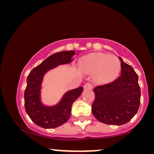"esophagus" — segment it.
<instances>
[{"label":"esophagus","mask_w":154,"mask_h":154,"mask_svg":"<svg viewBox=\"0 0 154 154\" xmlns=\"http://www.w3.org/2000/svg\"><path fill=\"white\" fill-rule=\"evenodd\" d=\"M93 83L91 82H88L85 84L84 85V88L86 90H91L93 88Z\"/></svg>","instance_id":"34e87169"}]
</instances>
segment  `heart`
<instances>
[{
    "instance_id": "obj_1",
    "label": "heart",
    "mask_w": 154,
    "mask_h": 154,
    "mask_svg": "<svg viewBox=\"0 0 154 154\" xmlns=\"http://www.w3.org/2000/svg\"><path fill=\"white\" fill-rule=\"evenodd\" d=\"M82 65L86 71L95 72V79L100 82L114 80L121 70L119 58L103 53H93L85 56L82 60Z\"/></svg>"
}]
</instances>
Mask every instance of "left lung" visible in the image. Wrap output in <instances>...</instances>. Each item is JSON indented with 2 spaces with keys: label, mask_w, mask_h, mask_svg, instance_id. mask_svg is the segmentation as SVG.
I'll list each match as a JSON object with an SVG mask.
<instances>
[{
  "label": "left lung",
  "mask_w": 154,
  "mask_h": 154,
  "mask_svg": "<svg viewBox=\"0 0 154 154\" xmlns=\"http://www.w3.org/2000/svg\"><path fill=\"white\" fill-rule=\"evenodd\" d=\"M121 61V75L108 84L96 86L92 112L98 121L106 125L128 123L137 114L140 103L138 76L133 68Z\"/></svg>",
  "instance_id": "left-lung-1"
}]
</instances>
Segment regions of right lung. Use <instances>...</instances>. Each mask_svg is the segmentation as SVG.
I'll list each match as a JSON object with an SVG mask.
<instances>
[{
  "label": "right lung",
  "mask_w": 154,
  "mask_h": 154,
  "mask_svg": "<svg viewBox=\"0 0 154 154\" xmlns=\"http://www.w3.org/2000/svg\"><path fill=\"white\" fill-rule=\"evenodd\" d=\"M74 51H61L51 55L33 69L26 78L24 91V106L26 114L35 125L43 128H55L66 122L71 114L72 103L81 95L83 88L67 92L60 103L52 107L41 103L40 91L44 74L56 66L72 61Z\"/></svg>",
  "instance_id": "right-lung-1"
}]
</instances>
